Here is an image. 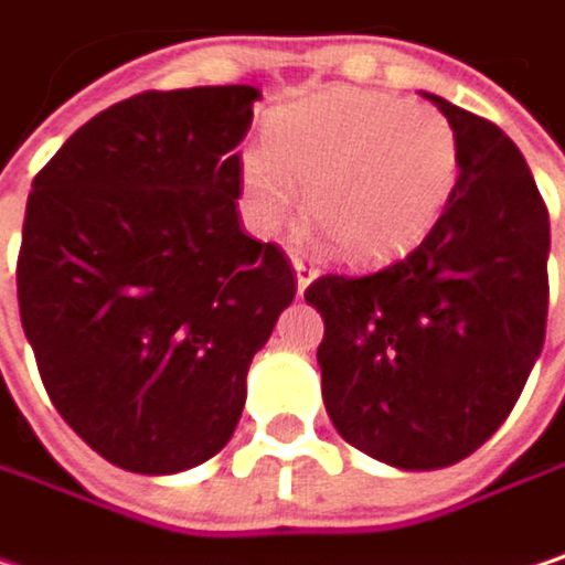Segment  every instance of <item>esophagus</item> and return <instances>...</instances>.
<instances>
[{"label": "esophagus", "instance_id": "1", "mask_svg": "<svg viewBox=\"0 0 565 565\" xmlns=\"http://www.w3.org/2000/svg\"><path fill=\"white\" fill-rule=\"evenodd\" d=\"M292 269H296V286H299V292L316 279V266L309 263V256H302V253H292Z\"/></svg>", "mask_w": 565, "mask_h": 565}]
</instances>
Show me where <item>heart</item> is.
Returning <instances> with one entry per match:
<instances>
[{
    "label": "heart",
    "mask_w": 565,
    "mask_h": 565,
    "mask_svg": "<svg viewBox=\"0 0 565 565\" xmlns=\"http://www.w3.org/2000/svg\"><path fill=\"white\" fill-rule=\"evenodd\" d=\"M460 180V141L430 102L352 85L276 111L243 160L249 220L273 233L306 193V216L349 263H385L418 246Z\"/></svg>",
    "instance_id": "1"
}]
</instances>
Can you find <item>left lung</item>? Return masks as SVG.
Here are the masks:
<instances>
[{"label": "left lung", "mask_w": 565, "mask_h": 565, "mask_svg": "<svg viewBox=\"0 0 565 565\" xmlns=\"http://www.w3.org/2000/svg\"><path fill=\"white\" fill-rule=\"evenodd\" d=\"M460 141V180L422 243L375 273H326L322 398L369 457L434 470L473 454L513 412L543 349L550 213L493 121L427 95Z\"/></svg>", "instance_id": "left-lung-1"}]
</instances>
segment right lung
I'll return each instance as SVG.
<instances>
[{
  "instance_id": "add662e5",
  "label": "right lung",
  "mask_w": 565,
  "mask_h": 565,
  "mask_svg": "<svg viewBox=\"0 0 565 565\" xmlns=\"http://www.w3.org/2000/svg\"><path fill=\"white\" fill-rule=\"evenodd\" d=\"M249 85L143 92L78 128L35 173L15 266L42 385L115 467L210 460L246 372L296 296L276 243L239 230Z\"/></svg>"
}]
</instances>
